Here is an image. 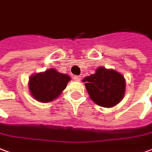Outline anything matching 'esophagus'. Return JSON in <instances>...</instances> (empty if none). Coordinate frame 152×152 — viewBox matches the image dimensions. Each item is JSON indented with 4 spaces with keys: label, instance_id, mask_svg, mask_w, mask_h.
I'll return each mask as SVG.
<instances>
[{
    "label": "esophagus",
    "instance_id": "obj_1",
    "mask_svg": "<svg viewBox=\"0 0 152 152\" xmlns=\"http://www.w3.org/2000/svg\"><path fill=\"white\" fill-rule=\"evenodd\" d=\"M73 79L74 80H76V81H80V79H81V76H73Z\"/></svg>",
    "mask_w": 152,
    "mask_h": 152
}]
</instances>
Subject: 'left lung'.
I'll use <instances>...</instances> for the list:
<instances>
[{"label":"left lung","mask_w":152,"mask_h":152,"mask_svg":"<svg viewBox=\"0 0 152 152\" xmlns=\"http://www.w3.org/2000/svg\"><path fill=\"white\" fill-rule=\"evenodd\" d=\"M83 82L90 98L102 107H113L125 95L124 76L113 69L99 67L94 74L85 77Z\"/></svg>","instance_id":"left-lung-1"}]
</instances>
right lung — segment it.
<instances>
[{
    "instance_id": "obj_1",
    "label": "right lung",
    "mask_w": 152,
    "mask_h": 152,
    "mask_svg": "<svg viewBox=\"0 0 152 152\" xmlns=\"http://www.w3.org/2000/svg\"><path fill=\"white\" fill-rule=\"evenodd\" d=\"M70 80L68 75L50 68L30 76L29 89L31 96L38 102H50L61 94Z\"/></svg>"
}]
</instances>
